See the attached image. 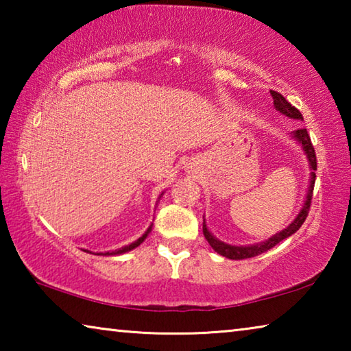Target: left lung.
Masks as SVG:
<instances>
[{"label": "left lung", "instance_id": "obj_1", "mask_svg": "<svg viewBox=\"0 0 351 351\" xmlns=\"http://www.w3.org/2000/svg\"><path fill=\"white\" fill-rule=\"evenodd\" d=\"M271 96L274 99V105L276 108L283 112V114H287L288 117H293V119H300V121H304V117H302V112L295 108V106L291 105L287 99H285L280 93L277 91H272L271 90ZM294 138L300 142L302 145H304V150L308 156V161H310L311 165V184H310V189H308V195H306V201H305V206L304 209L300 210L299 215L294 219L293 223H291L287 229H283L280 234H276L274 237H271L268 241L265 243H260V245H254V246H230V245H226V243L217 240L215 237H213L209 230H207L206 224L203 223V234L206 237V240L209 241V245L212 246L213 251H217L219 255H224V257H228L230 260H243V258H251L255 257V255H260L266 251H269L271 247H274L276 245H278L282 240L288 239L289 235H293L294 232H297L302 228V224L305 223V219L308 217V213H310V206H311V199H313V189H314V181H316V170H317V159H316V152H314V147L311 144V139H310V134H308L306 128H300V130H295L294 132Z\"/></svg>", "mask_w": 351, "mask_h": 351}]
</instances>
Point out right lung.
Returning <instances> with one entry per match:
<instances>
[{
  "mask_svg": "<svg viewBox=\"0 0 351 351\" xmlns=\"http://www.w3.org/2000/svg\"><path fill=\"white\" fill-rule=\"evenodd\" d=\"M150 229L152 228H148V230L147 232L141 237V239H138L136 240L134 243H132V245H128V246H125V247H122V249H117V251H114V252H105L104 255H117V254H123V252H127V251H132V249H134V247H138L142 241L145 240V237L148 235V232H150Z\"/></svg>",
  "mask_w": 351,
  "mask_h": 351,
  "instance_id": "add662e5",
  "label": "right lung"
}]
</instances>
